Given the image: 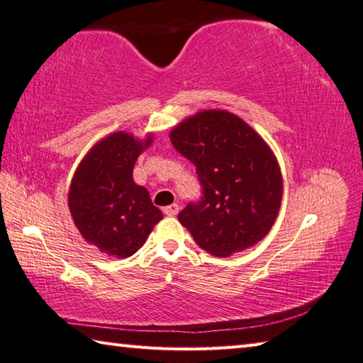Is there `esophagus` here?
<instances>
[{"label": "esophagus", "instance_id": "34e87169", "mask_svg": "<svg viewBox=\"0 0 363 363\" xmlns=\"http://www.w3.org/2000/svg\"><path fill=\"white\" fill-rule=\"evenodd\" d=\"M163 213L167 214V216H171V218H173V216H176L177 213H179V205H177V203H173V205L164 206V208H163Z\"/></svg>", "mask_w": 363, "mask_h": 363}]
</instances>
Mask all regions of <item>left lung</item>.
Returning <instances> with one entry per match:
<instances>
[{
  "label": "left lung",
  "mask_w": 363,
  "mask_h": 363,
  "mask_svg": "<svg viewBox=\"0 0 363 363\" xmlns=\"http://www.w3.org/2000/svg\"><path fill=\"white\" fill-rule=\"evenodd\" d=\"M169 139L195 164L201 186V199L177 214L196 245L227 257L262 240L277 219L284 182L259 134L230 112L203 110Z\"/></svg>",
  "instance_id": "left-lung-1"
}]
</instances>
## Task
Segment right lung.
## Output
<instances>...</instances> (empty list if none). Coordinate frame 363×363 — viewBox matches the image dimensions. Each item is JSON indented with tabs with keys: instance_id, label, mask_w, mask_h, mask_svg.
Returning <instances> with one entry per match:
<instances>
[{
	"instance_id": "1",
	"label": "right lung",
	"mask_w": 363,
	"mask_h": 363,
	"mask_svg": "<svg viewBox=\"0 0 363 363\" xmlns=\"http://www.w3.org/2000/svg\"><path fill=\"white\" fill-rule=\"evenodd\" d=\"M153 138L113 133L99 140L78 164L69 190V208L84 240L108 256L125 259L145 243L163 218L147 189L133 181L140 152Z\"/></svg>"
}]
</instances>
